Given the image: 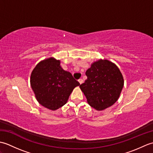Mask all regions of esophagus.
Returning a JSON list of instances; mask_svg holds the SVG:
<instances>
[{"instance_id":"esophagus-1","label":"esophagus","mask_w":153,"mask_h":153,"mask_svg":"<svg viewBox=\"0 0 153 153\" xmlns=\"http://www.w3.org/2000/svg\"><path fill=\"white\" fill-rule=\"evenodd\" d=\"M78 82H79V83L80 84H82V83H83V80L82 79H79L78 80Z\"/></svg>"}]
</instances>
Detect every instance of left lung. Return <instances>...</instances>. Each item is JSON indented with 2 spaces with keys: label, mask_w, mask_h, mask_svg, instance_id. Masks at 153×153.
<instances>
[{
  "label": "left lung",
  "mask_w": 153,
  "mask_h": 153,
  "mask_svg": "<svg viewBox=\"0 0 153 153\" xmlns=\"http://www.w3.org/2000/svg\"><path fill=\"white\" fill-rule=\"evenodd\" d=\"M85 74L87 79L79 87L91 106L103 110L118 100L124 82L115 64L100 59L93 62Z\"/></svg>",
  "instance_id": "1"
}]
</instances>
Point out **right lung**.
<instances>
[{
  "label": "right lung",
  "mask_w": 153,
  "mask_h": 153,
  "mask_svg": "<svg viewBox=\"0 0 153 153\" xmlns=\"http://www.w3.org/2000/svg\"><path fill=\"white\" fill-rule=\"evenodd\" d=\"M30 83L39 103L52 110L64 106L73 89L80 85L70 72L62 68L60 61L53 57L36 65Z\"/></svg>",
  "instance_id": "1"
}]
</instances>
